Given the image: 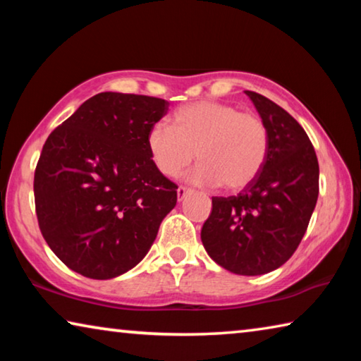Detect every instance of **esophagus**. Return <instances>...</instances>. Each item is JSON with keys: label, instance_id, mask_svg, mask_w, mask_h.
I'll return each instance as SVG.
<instances>
[{"label": "esophagus", "instance_id": "obj_1", "mask_svg": "<svg viewBox=\"0 0 361 361\" xmlns=\"http://www.w3.org/2000/svg\"><path fill=\"white\" fill-rule=\"evenodd\" d=\"M189 192H191V189L185 188V186H180L178 189H176V197H178V200H183Z\"/></svg>", "mask_w": 361, "mask_h": 361}]
</instances>
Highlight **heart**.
<instances>
[{"instance_id": "heart-1", "label": "heart", "mask_w": 361, "mask_h": 361, "mask_svg": "<svg viewBox=\"0 0 361 361\" xmlns=\"http://www.w3.org/2000/svg\"><path fill=\"white\" fill-rule=\"evenodd\" d=\"M159 172L178 176L197 157L189 178L202 186L240 191L258 178L269 154V129L258 114L229 103L199 100L175 109L172 129L154 124L146 133Z\"/></svg>"}]
</instances>
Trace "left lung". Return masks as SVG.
<instances>
[{
	"label": "left lung",
	"instance_id": "obj_1",
	"mask_svg": "<svg viewBox=\"0 0 361 361\" xmlns=\"http://www.w3.org/2000/svg\"><path fill=\"white\" fill-rule=\"evenodd\" d=\"M269 129V154L252 185L212 197L200 232L210 258L237 276H261L296 252L319 197V161L299 122L264 95L245 90Z\"/></svg>",
	"mask_w": 361,
	"mask_h": 361
}]
</instances>
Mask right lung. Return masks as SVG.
<instances>
[{
	"instance_id": "right-lung-1",
	"label": "right lung",
	"mask_w": 361,
	"mask_h": 361,
	"mask_svg": "<svg viewBox=\"0 0 361 361\" xmlns=\"http://www.w3.org/2000/svg\"><path fill=\"white\" fill-rule=\"evenodd\" d=\"M169 111L156 97L102 92L54 129L35 170L41 234L84 277L106 280L148 253L176 205L173 181L152 164L146 133Z\"/></svg>"
}]
</instances>
